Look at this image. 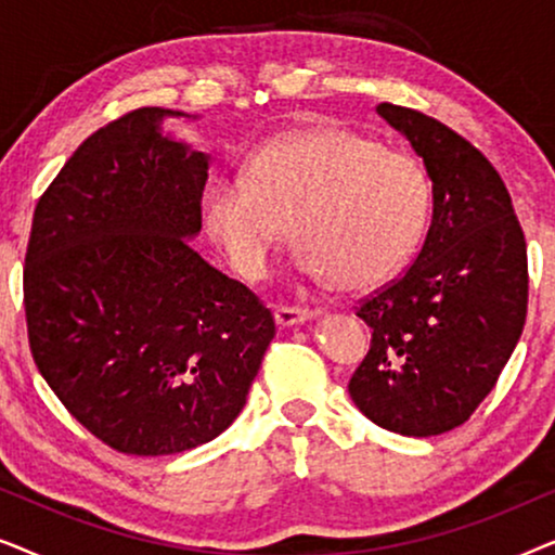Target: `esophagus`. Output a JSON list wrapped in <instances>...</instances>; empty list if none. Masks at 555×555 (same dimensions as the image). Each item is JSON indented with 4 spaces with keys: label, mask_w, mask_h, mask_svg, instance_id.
<instances>
[{
    "label": "esophagus",
    "mask_w": 555,
    "mask_h": 555,
    "mask_svg": "<svg viewBox=\"0 0 555 555\" xmlns=\"http://www.w3.org/2000/svg\"><path fill=\"white\" fill-rule=\"evenodd\" d=\"M315 310L310 308H295V306H278L275 308V321L278 325H295V323H302L308 321V318H313Z\"/></svg>",
    "instance_id": "1"
}]
</instances>
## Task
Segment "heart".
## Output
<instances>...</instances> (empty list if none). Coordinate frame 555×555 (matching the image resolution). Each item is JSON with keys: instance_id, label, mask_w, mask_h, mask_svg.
Returning a JSON list of instances; mask_svg holds the SVG:
<instances>
[{"instance_id": "1", "label": "heart", "mask_w": 555, "mask_h": 555, "mask_svg": "<svg viewBox=\"0 0 555 555\" xmlns=\"http://www.w3.org/2000/svg\"><path fill=\"white\" fill-rule=\"evenodd\" d=\"M199 211L204 230L247 280L268 275L293 222L306 275L369 291L420 247L429 179L406 151L346 126L313 124L253 151L242 177L211 179Z\"/></svg>"}]
</instances>
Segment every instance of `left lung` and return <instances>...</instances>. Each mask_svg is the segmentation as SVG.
<instances>
[{
	"mask_svg": "<svg viewBox=\"0 0 555 555\" xmlns=\"http://www.w3.org/2000/svg\"><path fill=\"white\" fill-rule=\"evenodd\" d=\"M376 111L424 158L435 209L404 275L356 308L371 346L348 393L378 427L435 437L473 416L518 344L526 234L495 166L473 143L414 108Z\"/></svg>",
	"mask_w": 555,
	"mask_h": 555,
	"instance_id": "1",
	"label": "left lung"
}]
</instances>
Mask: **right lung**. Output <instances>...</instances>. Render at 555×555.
<instances>
[{"mask_svg": "<svg viewBox=\"0 0 555 555\" xmlns=\"http://www.w3.org/2000/svg\"><path fill=\"white\" fill-rule=\"evenodd\" d=\"M98 128L35 207L22 291L35 366L111 450H194L245 406L275 336L264 302L194 253L209 156L158 131Z\"/></svg>", "mask_w": 555, "mask_h": 555, "instance_id": "add662e5", "label": "right lung"}]
</instances>
